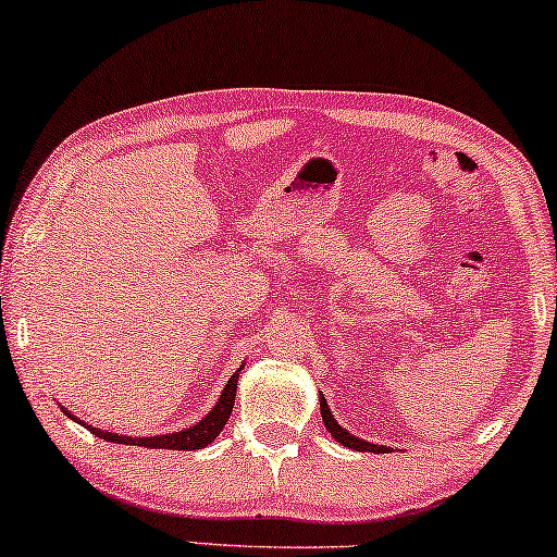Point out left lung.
Here are the masks:
<instances>
[{"mask_svg":"<svg viewBox=\"0 0 557 557\" xmlns=\"http://www.w3.org/2000/svg\"><path fill=\"white\" fill-rule=\"evenodd\" d=\"M319 408H322V421H324V425H326V431L332 433V436H334V441H337V444L347 446V448H355V451H372V454H385V451H391V448H387V446L370 444V441L357 438L355 433H349L347 429H342V425L337 423V418L332 416L330 406H326L324 395H322V398H319Z\"/></svg>","mask_w":557,"mask_h":557,"instance_id":"left-lung-1","label":"left lung"}]
</instances>
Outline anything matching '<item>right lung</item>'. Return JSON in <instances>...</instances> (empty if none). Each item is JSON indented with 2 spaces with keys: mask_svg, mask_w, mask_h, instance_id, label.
<instances>
[{
  "mask_svg": "<svg viewBox=\"0 0 557 557\" xmlns=\"http://www.w3.org/2000/svg\"><path fill=\"white\" fill-rule=\"evenodd\" d=\"M243 368H246V364H240V368L233 372L231 380H227V385L223 387V393H220L218 403L212 406L210 413L202 416V421H197L195 425H189V429H182L174 433H159V436H119V433L94 429V425H88L86 421H81V418H75L71 410L63 408V413L67 418H73L75 423L86 425V429L94 431L96 436L103 441H116V444L144 446V448H170V451H197V448H205L208 444H212V441L218 438V433L225 429L227 418H231V413H233L235 391H238V375Z\"/></svg>",
  "mask_w": 557,
  "mask_h": 557,
  "instance_id": "right-lung-1",
  "label": "right lung"
}]
</instances>
